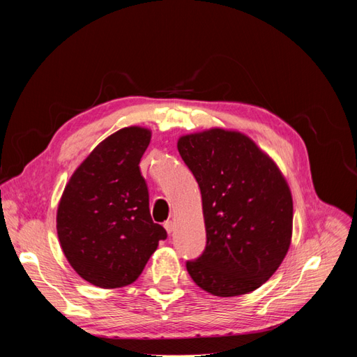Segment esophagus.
<instances>
[{
	"label": "esophagus",
	"instance_id": "esophagus-1",
	"mask_svg": "<svg viewBox=\"0 0 357 357\" xmlns=\"http://www.w3.org/2000/svg\"><path fill=\"white\" fill-rule=\"evenodd\" d=\"M164 228L167 229L168 234H171L172 231H174V222H172V220H167V222L164 223Z\"/></svg>",
	"mask_w": 357,
	"mask_h": 357
}]
</instances>
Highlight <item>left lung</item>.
Segmentation results:
<instances>
[{"label":"left lung","mask_w":357,"mask_h":357,"mask_svg":"<svg viewBox=\"0 0 357 357\" xmlns=\"http://www.w3.org/2000/svg\"><path fill=\"white\" fill-rule=\"evenodd\" d=\"M202 197L207 245L188 273L214 296L261 287L290 247L294 201L275 162L252 138L222 128L178 138Z\"/></svg>","instance_id":"left-lung-1"}]
</instances>
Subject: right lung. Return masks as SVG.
<instances>
[{
    "instance_id": "right-lung-1",
    "label": "right lung",
    "mask_w": 357,
    "mask_h": 357,
    "mask_svg": "<svg viewBox=\"0 0 357 357\" xmlns=\"http://www.w3.org/2000/svg\"><path fill=\"white\" fill-rule=\"evenodd\" d=\"M152 138L142 126L119 129L74 171L56 213L58 238L83 280L102 289L134 283L167 231L152 220L139 160Z\"/></svg>"
}]
</instances>
